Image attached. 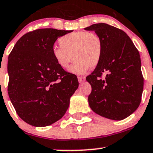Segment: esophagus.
<instances>
[{"label": "esophagus", "mask_w": 153, "mask_h": 153, "mask_svg": "<svg viewBox=\"0 0 153 153\" xmlns=\"http://www.w3.org/2000/svg\"><path fill=\"white\" fill-rule=\"evenodd\" d=\"M78 81L79 83H82L85 81V76H78Z\"/></svg>", "instance_id": "obj_1"}]
</instances>
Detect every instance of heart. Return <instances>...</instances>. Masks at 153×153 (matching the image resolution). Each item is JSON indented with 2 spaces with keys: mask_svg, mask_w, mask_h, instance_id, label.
<instances>
[{
  "mask_svg": "<svg viewBox=\"0 0 153 153\" xmlns=\"http://www.w3.org/2000/svg\"><path fill=\"white\" fill-rule=\"evenodd\" d=\"M60 47H54L52 53L57 65L63 69L75 61L69 71L83 74L90 68H95L101 62L103 52L101 37L94 32L76 31L66 34L59 39Z\"/></svg>",
  "mask_w": 153,
  "mask_h": 153,
  "instance_id": "b5f03b06",
  "label": "heart"
}]
</instances>
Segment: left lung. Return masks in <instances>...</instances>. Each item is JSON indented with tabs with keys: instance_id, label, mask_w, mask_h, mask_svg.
I'll return each mask as SVG.
<instances>
[{
	"instance_id": "left-lung-1",
	"label": "left lung",
	"mask_w": 153,
	"mask_h": 153,
	"mask_svg": "<svg viewBox=\"0 0 153 153\" xmlns=\"http://www.w3.org/2000/svg\"><path fill=\"white\" fill-rule=\"evenodd\" d=\"M85 29L94 30L103 43L101 62L86 77L92 87L90 107L103 117L122 120L137 109L142 100L144 78L139 51L128 36L114 26L98 23Z\"/></svg>"
}]
</instances>
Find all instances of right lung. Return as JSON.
I'll return each mask as SVG.
<instances>
[{
  "label": "right lung",
  "instance_id": "add662e5",
  "mask_svg": "<svg viewBox=\"0 0 153 153\" xmlns=\"http://www.w3.org/2000/svg\"><path fill=\"white\" fill-rule=\"evenodd\" d=\"M72 31H30L9 54V96L19 117L31 126L44 127L61 119L78 88L77 77L60 68L52 53L57 38Z\"/></svg>",
  "mask_w": 153,
  "mask_h": 153
}]
</instances>
